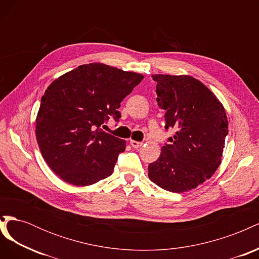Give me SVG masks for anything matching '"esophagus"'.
<instances>
[{
    "label": "esophagus",
    "mask_w": 259,
    "mask_h": 259,
    "mask_svg": "<svg viewBox=\"0 0 259 259\" xmlns=\"http://www.w3.org/2000/svg\"><path fill=\"white\" fill-rule=\"evenodd\" d=\"M130 144H131V146H132L133 148L137 149V148H140V147H142L144 143H142V142H136V140H133V139H131V140H130Z\"/></svg>",
    "instance_id": "esophagus-1"
}]
</instances>
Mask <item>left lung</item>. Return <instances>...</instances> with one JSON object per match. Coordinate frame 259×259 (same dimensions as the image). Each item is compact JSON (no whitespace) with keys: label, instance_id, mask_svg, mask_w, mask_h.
<instances>
[{"label":"left lung","instance_id":"8db88e82","mask_svg":"<svg viewBox=\"0 0 259 259\" xmlns=\"http://www.w3.org/2000/svg\"><path fill=\"white\" fill-rule=\"evenodd\" d=\"M158 82L159 106L165 110V128L176 135L149 164L151 182L170 192H185L203 184L221 165L228 119L223 104L190 75L152 74Z\"/></svg>","mask_w":259,"mask_h":259}]
</instances>
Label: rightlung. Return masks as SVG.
Returning <instances> with one entry per match:
<instances>
[{
	"mask_svg": "<svg viewBox=\"0 0 259 259\" xmlns=\"http://www.w3.org/2000/svg\"><path fill=\"white\" fill-rule=\"evenodd\" d=\"M144 75L100 62L82 65L53 81L35 120L38 148L64 182L90 186L110 176L126 142L99 127L119 121L121 101Z\"/></svg>",
	"mask_w": 259,
	"mask_h": 259,
	"instance_id": "right-lung-1",
	"label": "right lung"
}]
</instances>
